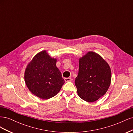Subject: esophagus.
Segmentation results:
<instances>
[{
	"label": "esophagus",
	"instance_id": "obj_1",
	"mask_svg": "<svg viewBox=\"0 0 133 133\" xmlns=\"http://www.w3.org/2000/svg\"><path fill=\"white\" fill-rule=\"evenodd\" d=\"M64 80H65V82H71L72 80H73V79L71 78H64Z\"/></svg>",
	"mask_w": 133,
	"mask_h": 133
}]
</instances>
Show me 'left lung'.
Wrapping results in <instances>:
<instances>
[{"label":"left lung","instance_id":"left-lung-1","mask_svg":"<svg viewBox=\"0 0 133 133\" xmlns=\"http://www.w3.org/2000/svg\"><path fill=\"white\" fill-rule=\"evenodd\" d=\"M79 73L75 84L80 98L94 102L110 87L111 72L108 63L99 54L90 51L79 59Z\"/></svg>","mask_w":133,"mask_h":133}]
</instances>
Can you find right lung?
<instances>
[{"label":"right lung","mask_w":133,"mask_h":133,"mask_svg":"<svg viewBox=\"0 0 133 133\" xmlns=\"http://www.w3.org/2000/svg\"><path fill=\"white\" fill-rule=\"evenodd\" d=\"M57 59L45 50L39 52L28 64L24 80L28 89L37 97L48 99L55 96L65 83L57 67Z\"/></svg>","instance_id":"1"}]
</instances>
